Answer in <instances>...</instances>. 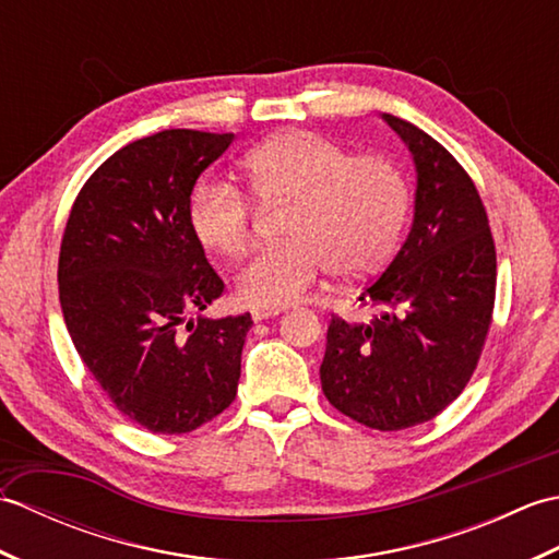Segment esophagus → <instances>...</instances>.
<instances>
[{"label": "esophagus", "mask_w": 559, "mask_h": 559, "mask_svg": "<svg viewBox=\"0 0 559 559\" xmlns=\"http://www.w3.org/2000/svg\"><path fill=\"white\" fill-rule=\"evenodd\" d=\"M276 314H281V310H276V307H252L254 322H264V319L276 317Z\"/></svg>", "instance_id": "obj_1"}]
</instances>
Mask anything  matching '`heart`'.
<instances>
[{
  "label": "heart",
  "mask_w": 559,
  "mask_h": 559,
  "mask_svg": "<svg viewBox=\"0 0 559 559\" xmlns=\"http://www.w3.org/2000/svg\"><path fill=\"white\" fill-rule=\"evenodd\" d=\"M242 175L259 204H290L288 242L261 249L235 278L240 300L252 307L298 302L326 271L338 281L370 276L406 230L411 182L382 153L350 156L336 141L293 129L249 151ZM248 198L230 182H199L187 211L199 245L228 259L245 254L254 228Z\"/></svg>",
  "instance_id": "1"
}]
</instances>
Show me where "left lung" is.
<instances>
[{
  "mask_svg": "<svg viewBox=\"0 0 559 559\" xmlns=\"http://www.w3.org/2000/svg\"><path fill=\"white\" fill-rule=\"evenodd\" d=\"M384 120L418 168L413 228L358 295L370 319L331 314L319 377L338 413L396 432L432 420L471 382L492 324L497 252L463 165L415 124Z\"/></svg>",
  "mask_w": 559,
  "mask_h": 559,
  "instance_id": "left-lung-1",
  "label": "left lung"
}]
</instances>
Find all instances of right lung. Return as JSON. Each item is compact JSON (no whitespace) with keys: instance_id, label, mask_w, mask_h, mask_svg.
<instances>
[{"instance_id":"right-lung-1","label":"right lung","mask_w":559,"mask_h":559,"mask_svg":"<svg viewBox=\"0 0 559 559\" xmlns=\"http://www.w3.org/2000/svg\"><path fill=\"white\" fill-rule=\"evenodd\" d=\"M233 134L165 129L98 165L59 247L69 336L103 394L153 435H185L230 406L249 312L199 317L225 283L189 228L197 177Z\"/></svg>"}]
</instances>
